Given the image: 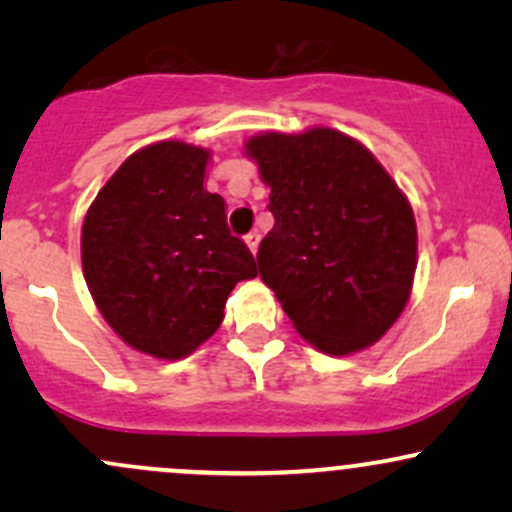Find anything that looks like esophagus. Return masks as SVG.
Segmentation results:
<instances>
[{
  "mask_svg": "<svg viewBox=\"0 0 512 512\" xmlns=\"http://www.w3.org/2000/svg\"><path fill=\"white\" fill-rule=\"evenodd\" d=\"M245 243H248L252 255H257V248H260V233H257V231L248 233V236H245Z\"/></svg>",
  "mask_w": 512,
  "mask_h": 512,
  "instance_id": "1",
  "label": "esophagus"
}]
</instances>
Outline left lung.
<instances>
[{"instance_id": "8db88e82", "label": "left lung", "mask_w": 512, "mask_h": 512, "mask_svg": "<svg viewBox=\"0 0 512 512\" xmlns=\"http://www.w3.org/2000/svg\"><path fill=\"white\" fill-rule=\"evenodd\" d=\"M245 156L272 190L260 276L296 332L330 356L383 339L414 286L407 195L366 146L332 127L255 134Z\"/></svg>"}]
</instances>
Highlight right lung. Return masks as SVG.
<instances>
[{
	"label": "right lung",
	"instance_id": "obj_1",
	"mask_svg": "<svg viewBox=\"0 0 512 512\" xmlns=\"http://www.w3.org/2000/svg\"><path fill=\"white\" fill-rule=\"evenodd\" d=\"M211 151L166 139L134 151L103 185L81 228V267L122 342L163 361L219 330L255 257L231 236L226 202L204 187Z\"/></svg>",
	"mask_w": 512,
	"mask_h": 512
}]
</instances>
